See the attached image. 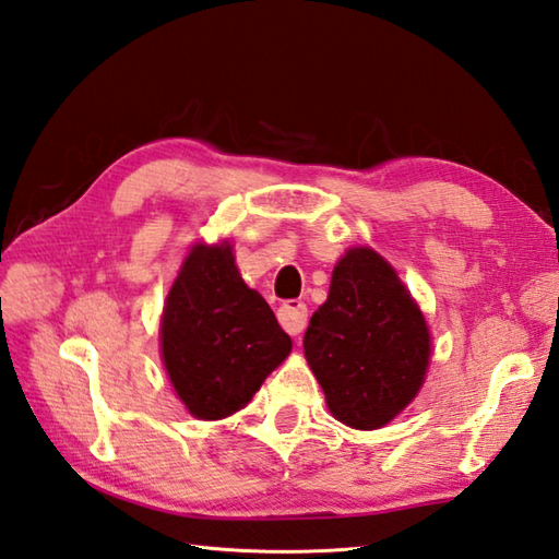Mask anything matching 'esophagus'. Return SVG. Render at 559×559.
<instances>
[{
  "instance_id": "obj_1",
  "label": "esophagus",
  "mask_w": 559,
  "mask_h": 559,
  "mask_svg": "<svg viewBox=\"0 0 559 559\" xmlns=\"http://www.w3.org/2000/svg\"><path fill=\"white\" fill-rule=\"evenodd\" d=\"M277 320H280V325L287 330L289 334H299V332H304L306 322H308V308L299 299L284 301L280 306V311H277Z\"/></svg>"
}]
</instances>
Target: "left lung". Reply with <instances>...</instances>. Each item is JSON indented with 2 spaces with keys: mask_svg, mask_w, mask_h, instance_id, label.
<instances>
[{
  "mask_svg": "<svg viewBox=\"0 0 559 559\" xmlns=\"http://www.w3.org/2000/svg\"><path fill=\"white\" fill-rule=\"evenodd\" d=\"M306 361L342 424L373 430L424 384L430 334L412 294L373 248H352L304 334Z\"/></svg>",
  "mask_w": 559,
  "mask_h": 559,
  "instance_id": "1",
  "label": "left lung"
}]
</instances>
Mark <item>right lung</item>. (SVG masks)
Listing matches in <instances>:
<instances>
[{
    "instance_id": "add662e5",
    "label": "right lung",
    "mask_w": 559,
    "mask_h": 559,
    "mask_svg": "<svg viewBox=\"0 0 559 559\" xmlns=\"http://www.w3.org/2000/svg\"><path fill=\"white\" fill-rule=\"evenodd\" d=\"M289 352V334L243 284L231 246H193L163 316V361L186 408L203 420L231 416Z\"/></svg>"
}]
</instances>
